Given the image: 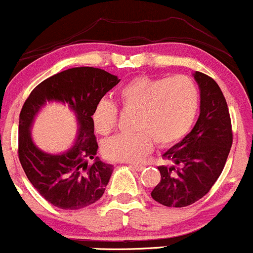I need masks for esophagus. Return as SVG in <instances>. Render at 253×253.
Returning <instances> with one entry per match:
<instances>
[{"label": "esophagus", "mask_w": 253, "mask_h": 253, "mask_svg": "<svg viewBox=\"0 0 253 253\" xmlns=\"http://www.w3.org/2000/svg\"><path fill=\"white\" fill-rule=\"evenodd\" d=\"M131 168H134V169L137 170V171H141V170L145 169L146 167L143 164H131Z\"/></svg>", "instance_id": "esophagus-1"}]
</instances>
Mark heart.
<instances>
[{
	"instance_id": "b5f03b06",
	"label": "heart",
	"mask_w": 253,
	"mask_h": 253,
	"mask_svg": "<svg viewBox=\"0 0 253 253\" xmlns=\"http://www.w3.org/2000/svg\"><path fill=\"white\" fill-rule=\"evenodd\" d=\"M118 101L123 110L137 111L134 122L137 131L108 138L104 153L117 162L136 163L151 152L153 140L158 146L167 147L186 136L197 116L199 90L188 76H140L119 89ZM117 122V105L110 100H100L93 112L95 130L100 135H107L115 129Z\"/></svg>"
}]
</instances>
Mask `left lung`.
<instances>
[{
	"label": "left lung",
	"instance_id": "8db88e82",
	"mask_svg": "<svg viewBox=\"0 0 253 253\" xmlns=\"http://www.w3.org/2000/svg\"><path fill=\"white\" fill-rule=\"evenodd\" d=\"M200 115L192 131L163 154L172 167H158L160 182L151 193L169 208H184L202 199L219 177L233 143L232 121L223 93L210 76L197 71Z\"/></svg>",
	"mask_w": 253,
	"mask_h": 253
}]
</instances>
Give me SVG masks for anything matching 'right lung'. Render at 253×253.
I'll return each mask as SVG.
<instances>
[{
    "instance_id": "right-lung-1",
    "label": "right lung",
    "mask_w": 253,
    "mask_h": 253,
    "mask_svg": "<svg viewBox=\"0 0 253 253\" xmlns=\"http://www.w3.org/2000/svg\"><path fill=\"white\" fill-rule=\"evenodd\" d=\"M119 81L117 76L96 67H73L41 82L24 102L19 116V160L32 186L51 205L62 210H78L97 202L104 194L113 165L105 164L96 157L99 146L93 112L97 102ZM47 101L67 103L78 117L79 137L66 154H44L32 142L29 127Z\"/></svg>"
}]
</instances>
